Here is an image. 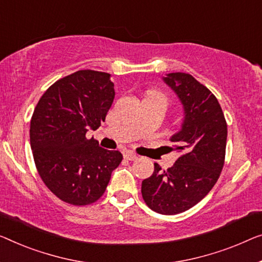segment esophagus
Instances as JSON below:
<instances>
[{
	"label": "esophagus",
	"instance_id": "obj_1",
	"mask_svg": "<svg viewBox=\"0 0 262 262\" xmlns=\"http://www.w3.org/2000/svg\"><path fill=\"white\" fill-rule=\"evenodd\" d=\"M123 156H124V159L129 160V161H134V160L138 159V156H136V154L132 153V151H126V153L123 154Z\"/></svg>",
	"mask_w": 262,
	"mask_h": 262
}]
</instances>
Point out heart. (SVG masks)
I'll list each match as a JSON object with an SVG mask.
<instances>
[{
  "label": "heart",
  "instance_id": "obj_1",
  "mask_svg": "<svg viewBox=\"0 0 262 262\" xmlns=\"http://www.w3.org/2000/svg\"><path fill=\"white\" fill-rule=\"evenodd\" d=\"M150 95L159 96V97H161V99H165V97H163V95H161V94H159V93H153V94H150ZM165 100H166V99H165Z\"/></svg>",
  "mask_w": 262,
  "mask_h": 262
}]
</instances>
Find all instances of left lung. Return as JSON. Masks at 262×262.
I'll use <instances>...</instances> for the list:
<instances>
[{
    "instance_id": "8db88e82",
    "label": "left lung",
    "mask_w": 262,
    "mask_h": 262,
    "mask_svg": "<svg viewBox=\"0 0 262 262\" xmlns=\"http://www.w3.org/2000/svg\"><path fill=\"white\" fill-rule=\"evenodd\" d=\"M163 81L185 112L181 130L170 138V149L180 156L167 170L154 163L151 177L142 181L141 193L154 212L174 215L200 202L216 183L225 163L227 123L214 94L192 75L170 73Z\"/></svg>"
}]
</instances>
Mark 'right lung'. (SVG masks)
<instances>
[{
	"instance_id": "obj_1",
	"label": "right lung",
	"mask_w": 262,
	"mask_h": 262,
	"mask_svg": "<svg viewBox=\"0 0 262 262\" xmlns=\"http://www.w3.org/2000/svg\"><path fill=\"white\" fill-rule=\"evenodd\" d=\"M111 74L79 70L47 89L30 120V146L42 181L60 200L85 206L99 200L122 161L85 133L104 122L114 101Z\"/></svg>"
}]
</instances>
